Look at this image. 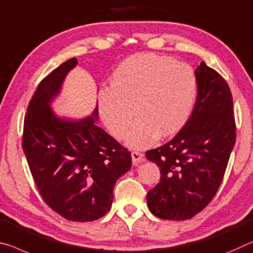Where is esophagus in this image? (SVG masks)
<instances>
[{"instance_id":"esophagus-1","label":"esophagus","mask_w":253,"mask_h":253,"mask_svg":"<svg viewBox=\"0 0 253 253\" xmlns=\"http://www.w3.org/2000/svg\"><path fill=\"white\" fill-rule=\"evenodd\" d=\"M131 157H132V163H133V165H138L141 162H143V154L138 153V151H133V153L131 154Z\"/></svg>"}]
</instances>
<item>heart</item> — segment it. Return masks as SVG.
Wrapping results in <instances>:
<instances>
[{
	"mask_svg": "<svg viewBox=\"0 0 253 253\" xmlns=\"http://www.w3.org/2000/svg\"><path fill=\"white\" fill-rule=\"evenodd\" d=\"M197 76L188 63L153 53L123 61L111 87L98 94V111L106 129L132 149L149 148L161 135L175 133L191 115L197 98Z\"/></svg>",
	"mask_w": 253,
	"mask_h": 253,
	"instance_id": "heart-1",
	"label": "heart"
}]
</instances>
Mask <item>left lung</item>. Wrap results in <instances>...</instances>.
Returning <instances> with one entry per match:
<instances>
[{"label": "left lung", "mask_w": 253, "mask_h": 253, "mask_svg": "<svg viewBox=\"0 0 253 253\" xmlns=\"http://www.w3.org/2000/svg\"><path fill=\"white\" fill-rule=\"evenodd\" d=\"M194 73L198 95L191 116L170 141L146 153L161 169V180L148 191L147 204L162 219L192 218L211 203L235 145L230 87L205 62Z\"/></svg>", "instance_id": "obj_1"}]
</instances>
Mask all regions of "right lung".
Returning a JSON list of instances; mask_svg holds the SVG:
<instances>
[{"instance_id":"right-lung-1","label":"right lung","mask_w":253,"mask_h":253,"mask_svg":"<svg viewBox=\"0 0 253 253\" xmlns=\"http://www.w3.org/2000/svg\"><path fill=\"white\" fill-rule=\"evenodd\" d=\"M70 59L42 80L27 108L22 149L38 191L54 211L72 221H92L110 211L116 181L131 167V153L97 126L98 107L83 119L60 116L52 104Z\"/></svg>"}]
</instances>
